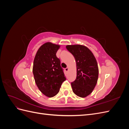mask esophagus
Returning <instances> with one entry per match:
<instances>
[{"label": "esophagus", "mask_w": 129, "mask_h": 129, "mask_svg": "<svg viewBox=\"0 0 129 129\" xmlns=\"http://www.w3.org/2000/svg\"><path fill=\"white\" fill-rule=\"evenodd\" d=\"M64 70H65L66 72H68V70H69V68H68V67H67V68H66L64 69Z\"/></svg>", "instance_id": "esophagus-1"}]
</instances>
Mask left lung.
Returning a JSON list of instances; mask_svg holds the SVG:
<instances>
[{
  "label": "left lung",
  "instance_id": "1",
  "mask_svg": "<svg viewBox=\"0 0 129 129\" xmlns=\"http://www.w3.org/2000/svg\"><path fill=\"white\" fill-rule=\"evenodd\" d=\"M66 48L73 54L76 62V79L71 83L73 91L81 97L92 92L99 76L98 65L92 52L85 46L68 45Z\"/></svg>",
  "mask_w": 129,
  "mask_h": 129
}]
</instances>
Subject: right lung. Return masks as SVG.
Masks as SVG:
<instances>
[{
	"label": "right lung",
	"instance_id": "obj_1",
	"mask_svg": "<svg viewBox=\"0 0 129 129\" xmlns=\"http://www.w3.org/2000/svg\"><path fill=\"white\" fill-rule=\"evenodd\" d=\"M59 45L47 42L42 45L35 56L33 73L36 84L41 92L52 97L59 92L66 80L60 60L56 54Z\"/></svg>",
	"mask_w": 129,
	"mask_h": 129
}]
</instances>
